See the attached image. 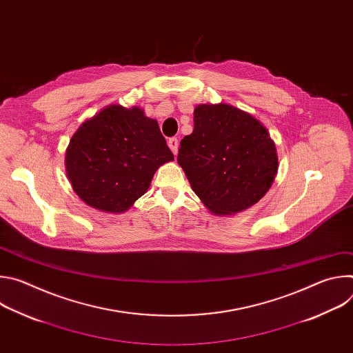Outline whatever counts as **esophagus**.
<instances>
[{
  "label": "esophagus",
  "mask_w": 353,
  "mask_h": 353,
  "mask_svg": "<svg viewBox=\"0 0 353 353\" xmlns=\"http://www.w3.org/2000/svg\"><path fill=\"white\" fill-rule=\"evenodd\" d=\"M168 145H169V148L172 149V152H173L174 155H177V152H179V139H177V138H169Z\"/></svg>",
  "instance_id": "obj_1"
}]
</instances>
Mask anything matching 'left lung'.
I'll return each instance as SVG.
<instances>
[{
    "label": "left lung",
    "instance_id": "left-lung-1",
    "mask_svg": "<svg viewBox=\"0 0 353 353\" xmlns=\"http://www.w3.org/2000/svg\"><path fill=\"white\" fill-rule=\"evenodd\" d=\"M177 162L201 203L216 216L257 204L278 172L276 146L267 127L228 103L194 109V130L181 139Z\"/></svg>",
    "mask_w": 353,
    "mask_h": 353
}]
</instances>
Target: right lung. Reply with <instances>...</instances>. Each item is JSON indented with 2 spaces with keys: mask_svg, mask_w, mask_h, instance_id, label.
Wrapping results in <instances>:
<instances>
[{
  "mask_svg": "<svg viewBox=\"0 0 353 353\" xmlns=\"http://www.w3.org/2000/svg\"><path fill=\"white\" fill-rule=\"evenodd\" d=\"M172 161L157 120L139 106L110 105L75 131L67 146L65 172L86 205L123 214L148 191L155 172Z\"/></svg>",
  "mask_w": 353,
  "mask_h": 353,
  "instance_id": "add662e5",
  "label": "right lung"
}]
</instances>
